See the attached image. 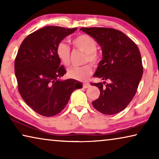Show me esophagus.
Returning a JSON list of instances; mask_svg holds the SVG:
<instances>
[{
    "label": "esophagus",
    "instance_id": "1",
    "mask_svg": "<svg viewBox=\"0 0 159 159\" xmlns=\"http://www.w3.org/2000/svg\"><path fill=\"white\" fill-rule=\"evenodd\" d=\"M82 86H83L84 88H88V87H90V84H89V83H88V82H84Z\"/></svg>",
    "mask_w": 159,
    "mask_h": 159
}]
</instances>
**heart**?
<instances>
[{"label":"heart","mask_w":159,"mask_h":159,"mask_svg":"<svg viewBox=\"0 0 159 159\" xmlns=\"http://www.w3.org/2000/svg\"><path fill=\"white\" fill-rule=\"evenodd\" d=\"M72 44L76 49L85 53L84 61H89L96 64L99 61L98 54L97 53L98 43L92 36L87 34H81L72 40ZM57 57L60 62L64 66L70 64V48L64 42H59L56 47ZM93 72L90 64H86L81 66H73L67 70V76L71 79L78 81H85Z\"/></svg>","instance_id":"1"}]
</instances>
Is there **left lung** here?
Returning <instances> with one entry per match:
<instances>
[{
	"label": "left lung",
	"mask_w": 159,
	"mask_h": 159,
	"mask_svg": "<svg viewBox=\"0 0 159 159\" xmlns=\"http://www.w3.org/2000/svg\"><path fill=\"white\" fill-rule=\"evenodd\" d=\"M80 30L95 39L102 48V59L94 77L109 82L91 83L100 91L93 105L102 114L118 113L134 98L141 80L143 68L139 47L118 30L104 27Z\"/></svg>",
	"instance_id": "8db88e82"
}]
</instances>
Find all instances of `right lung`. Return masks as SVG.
<instances>
[{"mask_svg":"<svg viewBox=\"0 0 159 159\" xmlns=\"http://www.w3.org/2000/svg\"><path fill=\"white\" fill-rule=\"evenodd\" d=\"M77 28L49 26L27 36L15 59L18 89L23 100L34 111L45 117L62 110L82 82L73 79L59 80L66 73L57 57L56 47Z\"/></svg>","mask_w":159,"mask_h":159,"instance_id":"obj_1","label":"right lung"}]
</instances>
